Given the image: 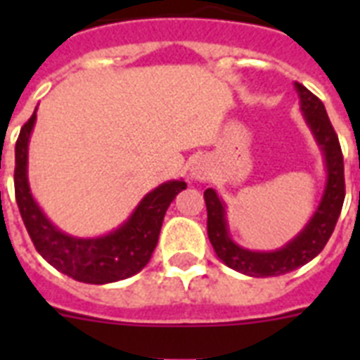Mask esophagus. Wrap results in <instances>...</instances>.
Returning a JSON list of instances; mask_svg holds the SVG:
<instances>
[{"label":"esophagus","instance_id":"1","mask_svg":"<svg viewBox=\"0 0 360 360\" xmlns=\"http://www.w3.org/2000/svg\"><path fill=\"white\" fill-rule=\"evenodd\" d=\"M191 177H192V179H196V181L205 179V177H207V168H205V166H203V164H200V162L192 164Z\"/></svg>","mask_w":360,"mask_h":360}]
</instances>
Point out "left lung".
Wrapping results in <instances>:
<instances>
[{
  "instance_id": "1",
  "label": "left lung",
  "mask_w": 360,
  "mask_h": 360,
  "mask_svg": "<svg viewBox=\"0 0 360 360\" xmlns=\"http://www.w3.org/2000/svg\"><path fill=\"white\" fill-rule=\"evenodd\" d=\"M295 89L301 98L302 115L323 151L325 168H327L323 196L312 219L308 220V224L278 250H246L231 240L228 222H226V207L224 203L220 202L219 194L213 188L203 192L205 205H207V236L217 256L237 273L256 276V278L290 273L318 256L335 231L336 220L340 217L344 198H346L344 157H342L340 141L330 124L327 110L323 103L312 91H308L302 84L295 82Z\"/></svg>"
}]
</instances>
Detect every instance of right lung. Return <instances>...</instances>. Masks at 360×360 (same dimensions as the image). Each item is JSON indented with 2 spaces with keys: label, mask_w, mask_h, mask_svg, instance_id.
I'll return each instance as SVG.
<instances>
[{
  "label": "right lung",
  "mask_w": 360,
  "mask_h": 360,
  "mask_svg": "<svg viewBox=\"0 0 360 360\" xmlns=\"http://www.w3.org/2000/svg\"><path fill=\"white\" fill-rule=\"evenodd\" d=\"M35 112L22 127L14 147V194L37 252L52 267L86 284H110L140 273L151 259L169 203L185 191L186 183L168 181L157 186L143 196L129 220L108 236L93 239L67 236L44 217L27 183V146L37 120Z\"/></svg>",
  "instance_id": "obj_1"
}]
</instances>
